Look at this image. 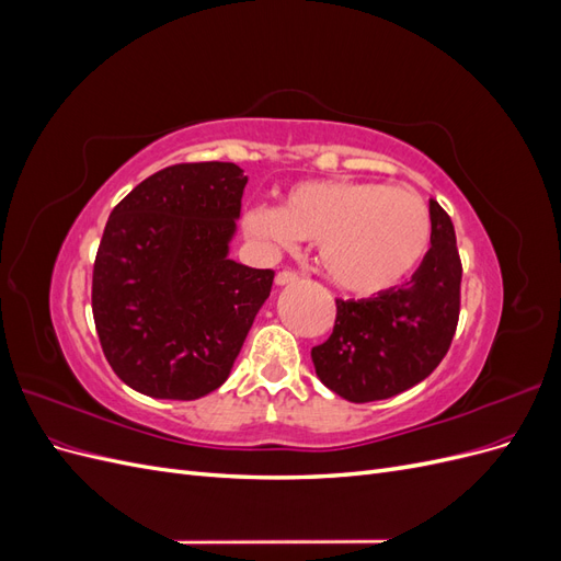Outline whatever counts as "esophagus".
I'll use <instances>...</instances> for the list:
<instances>
[{
  "label": "esophagus",
  "instance_id": "obj_1",
  "mask_svg": "<svg viewBox=\"0 0 561 561\" xmlns=\"http://www.w3.org/2000/svg\"><path fill=\"white\" fill-rule=\"evenodd\" d=\"M297 278H299V274H297V271H293V268H283V271H278V274H276V283L278 285L295 283Z\"/></svg>",
  "mask_w": 561,
  "mask_h": 561
}]
</instances>
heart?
<instances>
[{
    "label": "heart",
    "mask_w": 561,
    "mask_h": 561,
    "mask_svg": "<svg viewBox=\"0 0 561 561\" xmlns=\"http://www.w3.org/2000/svg\"><path fill=\"white\" fill-rule=\"evenodd\" d=\"M248 239L276 252L297 239L318 243V262L342 290L377 295L426 257L431 210L419 194L379 182L313 180L287 190L278 208L245 210Z\"/></svg>",
    "instance_id": "1"
}]
</instances>
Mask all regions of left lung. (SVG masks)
Wrapping results in <instances>:
<instances>
[{"label":"left lung","mask_w":561,"mask_h":561,"mask_svg":"<svg viewBox=\"0 0 561 561\" xmlns=\"http://www.w3.org/2000/svg\"><path fill=\"white\" fill-rule=\"evenodd\" d=\"M431 248L410 283L369 299H336L332 334L311 348L316 375L351 402L393 398L443 363L461 313L451 217L431 201Z\"/></svg>","instance_id":"left-lung-1"}]
</instances>
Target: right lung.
Here are the masks:
<instances>
[{"instance_id":"right-lung-1","label":"right lung","mask_w":561,"mask_h":561,"mask_svg":"<svg viewBox=\"0 0 561 561\" xmlns=\"http://www.w3.org/2000/svg\"><path fill=\"white\" fill-rule=\"evenodd\" d=\"M248 178L236 163H175L116 203L93 264V320L114 375L138 393L219 388L274 283L227 257Z\"/></svg>"}]
</instances>
